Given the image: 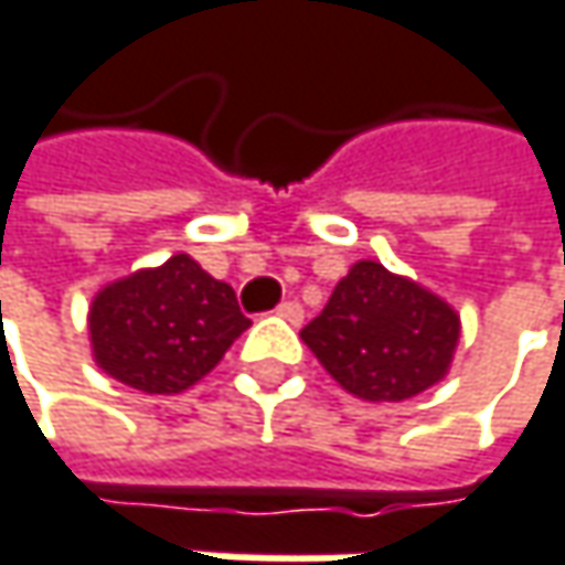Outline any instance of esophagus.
<instances>
[{"instance_id": "obj_1", "label": "esophagus", "mask_w": 565, "mask_h": 565, "mask_svg": "<svg viewBox=\"0 0 565 565\" xmlns=\"http://www.w3.org/2000/svg\"><path fill=\"white\" fill-rule=\"evenodd\" d=\"M276 316L279 318H286V321H292V324H302V318H306V312H302V306L299 302H282L279 309H276Z\"/></svg>"}]
</instances>
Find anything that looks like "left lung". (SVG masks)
Returning a JSON list of instances; mask_svg holds the SVG:
<instances>
[{
    "mask_svg": "<svg viewBox=\"0 0 565 565\" xmlns=\"http://www.w3.org/2000/svg\"><path fill=\"white\" fill-rule=\"evenodd\" d=\"M459 334V312L446 299L374 259H358L302 328L321 367L371 403H399L439 384Z\"/></svg>",
    "mask_w": 565,
    "mask_h": 565,
    "instance_id": "8db88e82",
    "label": "left lung"
}]
</instances>
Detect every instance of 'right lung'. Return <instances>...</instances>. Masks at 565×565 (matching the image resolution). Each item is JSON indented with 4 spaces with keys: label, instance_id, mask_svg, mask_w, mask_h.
<instances>
[{
    "label": "right lung",
    "instance_id": "obj_1",
    "mask_svg": "<svg viewBox=\"0 0 565 565\" xmlns=\"http://www.w3.org/2000/svg\"><path fill=\"white\" fill-rule=\"evenodd\" d=\"M97 367L142 393H181L211 374L249 328L227 282L188 253L104 286L90 306Z\"/></svg>",
    "mask_w": 565,
    "mask_h": 565
}]
</instances>
